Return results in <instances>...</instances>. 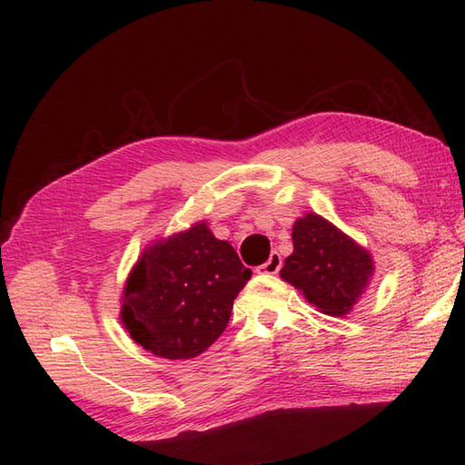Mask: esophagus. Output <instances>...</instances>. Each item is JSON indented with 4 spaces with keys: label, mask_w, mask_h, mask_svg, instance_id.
Masks as SVG:
<instances>
[{
    "label": "esophagus",
    "mask_w": 465,
    "mask_h": 465,
    "mask_svg": "<svg viewBox=\"0 0 465 465\" xmlns=\"http://www.w3.org/2000/svg\"><path fill=\"white\" fill-rule=\"evenodd\" d=\"M281 266H282L281 254H278V252H272V254H270V258L264 262V264L258 266V272H262V274H276L278 270H281Z\"/></svg>",
    "instance_id": "esophagus-1"
}]
</instances>
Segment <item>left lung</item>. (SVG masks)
<instances>
[{
    "instance_id": "obj_1",
    "label": "left lung",
    "mask_w": 465,
    "mask_h": 465,
    "mask_svg": "<svg viewBox=\"0 0 465 465\" xmlns=\"http://www.w3.org/2000/svg\"><path fill=\"white\" fill-rule=\"evenodd\" d=\"M292 246L281 270L282 281L299 289L321 313L348 315L374 274L368 250L317 213L294 222Z\"/></svg>"
}]
</instances>
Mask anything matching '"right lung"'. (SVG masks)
Wrapping results in <instances>:
<instances>
[{
    "label": "right lung",
    "mask_w": 465,
    "mask_h": 465,
    "mask_svg": "<svg viewBox=\"0 0 465 465\" xmlns=\"http://www.w3.org/2000/svg\"><path fill=\"white\" fill-rule=\"evenodd\" d=\"M250 276L232 243L195 223L142 252L124 289L122 323L154 356L195 358L223 333Z\"/></svg>",
    "instance_id": "1"
}]
</instances>
